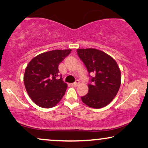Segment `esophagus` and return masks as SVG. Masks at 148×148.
<instances>
[{"instance_id":"1","label":"esophagus","mask_w":148,"mask_h":148,"mask_svg":"<svg viewBox=\"0 0 148 148\" xmlns=\"http://www.w3.org/2000/svg\"><path fill=\"white\" fill-rule=\"evenodd\" d=\"M79 84V80H76L75 82L73 83V84H72L71 85H72L73 86H77Z\"/></svg>"}]
</instances>
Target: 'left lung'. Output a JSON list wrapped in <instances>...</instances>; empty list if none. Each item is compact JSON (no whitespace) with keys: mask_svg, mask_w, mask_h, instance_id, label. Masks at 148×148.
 I'll return each mask as SVG.
<instances>
[{"mask_svg":"<svg viewBox=\"0 0 148 148\" xmlns=\"http://www.w3.org/2000/svg\"><path fill=\"white\" fill-rule=\"evenodd\" d=\"M77 52L90 77L88 93L82 97L83 102L94 108L106 106L120 88L121 76L118 64L108 54L94 48L77 49Z\"/></svg>","mask_w":148,"mask_h":148,"instance_id":"8db88e82","label":"left lung"}]
</instances>
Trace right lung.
Wrapping results in <instances>:
<instances>
[{
  "instance_id": "add662e5",
  "label": "right lung",
  "mask_w": 148,
  "mask_h": 148,
  "mask_svg": "<svg viewBox=\"0 0 148 148\" xmlns=\"http://www.w3.org/2000/svg\"><path fill=\"white\" fill-rule=\"evenodd\" d=\"M71 50H54L34 57L27 64L24 84L32 100L42 108H52L65 94L67 84L59 75L58 65ZM57 76H60L59 79Z\"/></svg>"
}]
</instances>
